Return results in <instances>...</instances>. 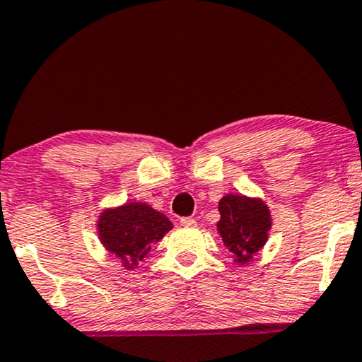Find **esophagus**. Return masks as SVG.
<instances>
[{"instance_id":"34e87169","label":"esophagus","mask_w":362,"mask_h":362,"mask_svg":"<svg viewBox=\"0 0 362 362\" xmlns=\"http://www.w3.org/2000/svg\"><path fill=\"white\" fill-rule=\"evenodd\" d=\"M180 226L182 227H197V221L192 217H184V218H180Z\"/></svg>"}]
</instances>
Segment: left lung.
Segmentation results:
<instances>
[{
	"mask_svg": "<svg viewBox=\"0 0 362 362\" xmlns=\"http://www.w3.org/2000/svg\"><path fill=\"white\" fill-rule=\"evenodd\" d=\"M221 221L217 232L223 247L237 264H249L269 239L272 227L271 210L259 197L223 195L218 202Z\"/></svg>",
	"mask_w": 362,
	"mask_h": 362,
	"instance_id": "1",
	"label": "left lung"
}]
</instances>
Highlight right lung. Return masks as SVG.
I'll use <instances>...</instances> for the list:
<instances>
[{
	"label": "right lung",
	"mask_w": 362,
	"mask_h": 362,
	"mask_svg": "<svg viewBox=\"0 0 362 362\" xmlns=\"http://www.w3.org/2000/svg\"><path fill=\"white\" fill-rule=\"evenodd\" d=\"M172 228L173 223L167 215L145 202L108 207L97 221L100 244L128 271L145 262L152 245L162 240Z\"/></svg>",
	"instance_id": "add662e5"
}]
</instances>
